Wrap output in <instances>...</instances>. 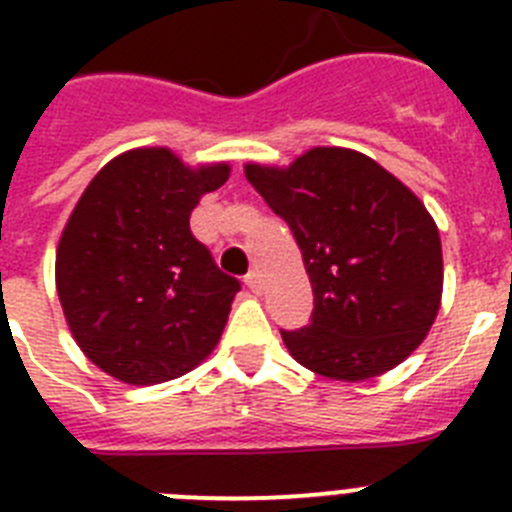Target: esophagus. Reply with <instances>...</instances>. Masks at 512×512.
I'll return each instance as SVG.
<instances>
[{
    "label": "esophagus",
    "mask_w": 512,
    "mask_h": 512,
    "mask_svg": "<svg viewBox=\"0 0 512 512\" xmlns=\"http://www.w3.org/2000/svg\"><path fill=\"white\" fill-rule=\"evenodd\" d=\"M243 282H246V287L251 289L253 295H261V287H264V279H261V274L256 269L253 271H248L246 274V279H243Z\"/></svg>",
    "instance_id": "1"
}]
</instances>
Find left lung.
<instances>
[{
    "label": "left lung",
    "mask_w": 512,
    "mask_h": 512,
    "mask_svg": "<svg viewBox=\"0 0 512 512\" xmlns=\"http://www.w3.org/2000/svg\"><path fill=\"white\" fill-rule=\"evenodd\" d=\"M246 179L282 217L312 284V318L282 330L310 372L364 382L423 343L443 289L441 238L400 179L348 148H312L287 169L246 164Z\"/></svg>",
    "instance_id": "obj_1"
}]
</instances>
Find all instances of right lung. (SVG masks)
<instances>
[{
  "instance_id": "obj_1",
  "label": "right lung",
  "mask_w": 512,
  "mask_h": 512,
  "mask_svg": "<svg viewBox=\"0 0 512 512\" xmlns=\"http://www.w3.org/2000/svg\"><path fill=\"white\" fill-rule=\"evenodd\" d=\"M230 166L189 169L169 148L112 158L76 202L56 251L63 315L89 361L125 384L182 377L210 356L241 282L189 230Z\"/></svg>"
}]
</instances>
